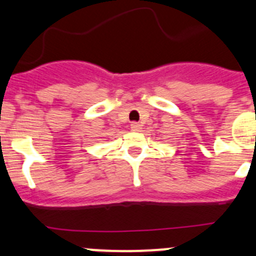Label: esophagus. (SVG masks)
I'll use <instances>...</instances> for the list:
<instances>
[{
	"label": "esophagus",
	"mask_w": 256,
	"mask_h": 256,
	"mask_svg": "<svg viewBox=\"0 0 256 256\" xmlns=\"http://www.w3.org/2000/svg\"><path fill=\"white\" fill-rule=\"evenodd\" d=\"M131 130L140 131L141 130V125L138 122H132V124H131Z\"/></svg>",
	"instance_id": "1"
}]
</instances>
